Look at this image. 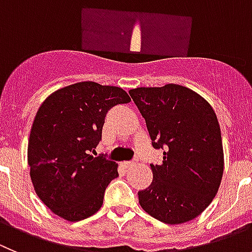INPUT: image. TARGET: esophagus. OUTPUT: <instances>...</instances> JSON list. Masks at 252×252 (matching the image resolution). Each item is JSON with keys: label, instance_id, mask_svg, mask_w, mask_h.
<instances>
[{"label": "esophagus", "instance_id": "esophagus-1", "mask_svg": "<svg viewBox=\"0 0 252 252\" xmlns=\"http://www.w3.org/2000/svg\"><path fill=\"white\" fill-rule=\"evenodd\" d=\"M133 164H134V163H133V162H124L123 163V165H124V167H126V168H129V167H131V165H133Z\"/></svg>", "mask_w": 252, "mask_h": 252}]
</instances>
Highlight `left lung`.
Masks as SVG:
<instances>
[{"instance_id":"obj_1","label":"left lung","mask_w":252,"mask_h":252,"mask_svg":"<svg viewBox=\"0 0 252 252\" xmlns=\"http://www.w3.org/2000/svg\"><path fill=\"white\" fill-rule=\"evenodd\" d=\"M162 164H151L153 181L138 192L154 219L178 225L196 219L216 196L223 174V148L216 113L188 88L167 84L129 90Z\"/></svg>"}]
</instances>
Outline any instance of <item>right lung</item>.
Here are the masks:
<instances>
[{"label": "right lung", "mask_w": 252, "mask_h": 252, "mask_svg": "<svg viewBox=\"0 0 252 252\" xmlns=\"http://www.w3.org/2000/svg\"><path fill=\"white\" fill-rule=\"evenodd\" d=\"M129 101L122 88L83 81L56 90L38 108L27 162L36 194L61 219L80 221L103 205L118 164L92 152L101 140L108 110Z\"/></svg>", "instance_id": "right-lung-1"}]
</instances>
